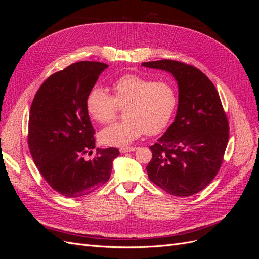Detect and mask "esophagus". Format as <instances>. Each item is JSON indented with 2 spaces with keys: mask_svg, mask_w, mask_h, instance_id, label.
I'll return each mask as SVG.
<instances>
[{
  "mask_svg": "<svg viewBox=\"0 0 259 259\" xmlns=\"http://www.w3.org/2000/svg\"><path fill=\"white\" fill-rule=\"evenodd\" d=\"M136 147H123L120 149V151L122 153H126V152H132V151H135L136 150Z\"/></svg>",
  "mask_w": 259,
  "mask_h": 259,
  "instance_id": "esophagus-1",
  "label": "esophagus"
}]
</instances>
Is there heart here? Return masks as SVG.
Here are the masks:
<instances>
[{"instance_id":"obj_1","label":"heart","mask_w":259,"mask_h":259,"mask_svg":"<svg viewBox=\"0 0 259 259\" xmlns=\"http://www.w3.org/2000/svg\"><path fill=\"white\" fill-rule=\"evenodd\" d=\"M112 89L113 95L100 86H94L86 97V110L100 124L111 123L120 108H125L126 120L101 131V143L127 146L145 132L155 135L167 127L177 106V93L170 83L125 74L113 82Z\"/></svg>"}]
</instances>
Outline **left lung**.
I'll list each match as a JSON object with an SVG mask.
<instances>
[{
  "instance_id": "1",
  "label": "left lung",
  "mask_w": 259,
  "mask_h": 259,
  "mask_svg": "<svg viewBox=\"0 0 259 259\" xmlns=\"http://www.w3.org/2000/svg\"><path fill=\"white\" fill-rule=\"evenodd\" d=\"M143 66L173 74L179 91L174 122L150 146L149 179L171 195L189 197L208 186L222 166L229 123L221 98L214 84L193 66L170 59Z\"/></svg>"
}]
</instances>
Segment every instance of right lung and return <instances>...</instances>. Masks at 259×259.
<instances>
[{"label":"right lung","instance_id":"obj_1","mask_svg":"<svg viewBox=\"0 0 259 259\" xmlns=\"http://www.w3.org/2000/svg\"><path fill=\"white\" fill-rule=\"evenodd\" d=\"M108 65L79 61L52 74L40 86L30 108L28 145L41 175L55 191L79 198L106 184L116 148L96 149L95 130L86 110V97Z\"/></svg>","mask_w":259,"mask_h":259}]
</instances>
